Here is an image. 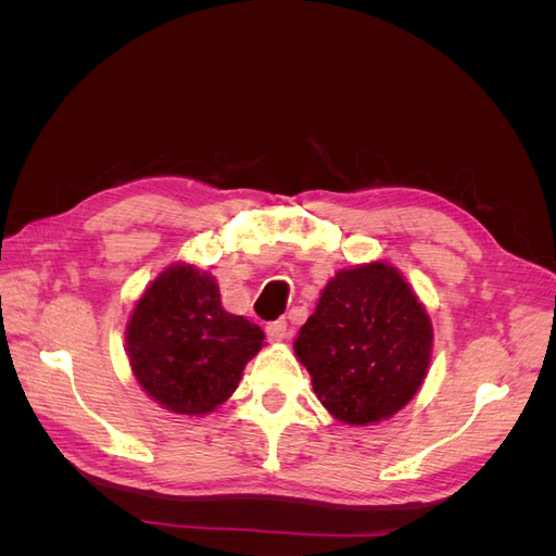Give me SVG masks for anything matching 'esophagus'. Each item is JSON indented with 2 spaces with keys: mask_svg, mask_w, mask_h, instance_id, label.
Segmentation results:
<instances>
[{
  "mask_svg": "<svg viewBox=\"0 0 556 556\" xmlns=\"http://www.w3.org/2000/svg\"><path fill=\"white\" fill-rule=\"evenodd\" d=\"M266 336H268V341H285V339H288V336H290L288 319L280 317V319H276V323H268L266 325Z\"/></svg>",
  "mask_w": 556,
  "mask_h": 556,
  "instance_id": "34e87169",
  "label": "esophagus"
}]
</instances>
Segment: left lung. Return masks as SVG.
Instances as JSON below:
<instances>
[{"label":"left lung","instance_id":"1","mask_svg":"<svg viewBox=\"0 0 556 556\" xmlns=\"http://www.w3.org/2000/svg\"><path fill=\"white\" fill-rule=\"evenodd\" d=\"M431 319L396 268L339 271L299 329L296 357L323 406L345 425L392 417L415 396L431 357Z\"/></svg>","mask_w":556,"mask_h":556}]
</instances>
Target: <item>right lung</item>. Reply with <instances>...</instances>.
<instances>
[{"instance_id":"add662e5","label":"right lung","mask_w":556,"mask_h":556,"mask_svg":"<svg viewBox=\"0 0 556 556\" xmlns=\"http://www.w3.org/2000/svg\"><path fill=\"white\" fill-rule=\"evenodd\" d=\"M264 331L220 304L217 282L190 264L166 268L127 325V355L139 384L178 415H206L239 387Z\"/></svg>"}]
</instances>
